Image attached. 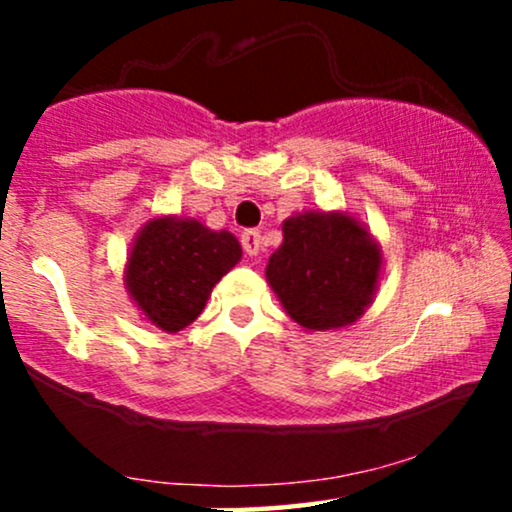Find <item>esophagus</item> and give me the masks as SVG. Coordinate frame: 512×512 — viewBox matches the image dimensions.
<instances>
[{"label": "esophagus", "instance_id": "1", "mask_svg": "<svg viewBox=\"0 0 512 512\" xmlns=\"http://www.w3.org/2000/svg\"><path fill=\"white\" fill-rule=\"evenodd\" d=\"M240 243H243L245 255H250V257L260 255V248H262V236H260V231H245L243 236H240Z\"/></svg>", "mask_w": 512, "mask_h": 512}]
</instances>
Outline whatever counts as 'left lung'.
Masks as SVG:
<instances>
[{
	"instance_id": "8db88e82",
	"label": "left lung",
	"mask_w": 512,
	"mask_h": 512,
	"mask_svg": "<svg viewBox=\"0 0 512 512\" xmlns=\"http://www.w3.org/2000/svg\"><path fill=\"white\" fill-rule=\"evenodd\" d=\"M267 284L305 332L342 330L366 313L383 279L378 238L351 211H296L281 223Z\"/></svg>"
}]
</instances>
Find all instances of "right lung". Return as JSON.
<instances>
[{
    "label": "right lung",
    "mask_w": 512,
    "mask_h": 512,
    "mask_svg": "<svg viewBox=\"0 0 512 512\" xmlns=\"http://www.w3.org/2000/svg\"><path fill=\"white\" fill-rule=\"evenodd\" d=\"M243 257L231 231L158 214L139 228L125 260V289L149 325L175 334L197 320L221 276Z\"/></svg>",
    "instance_id": "1"
}]
</instances>
